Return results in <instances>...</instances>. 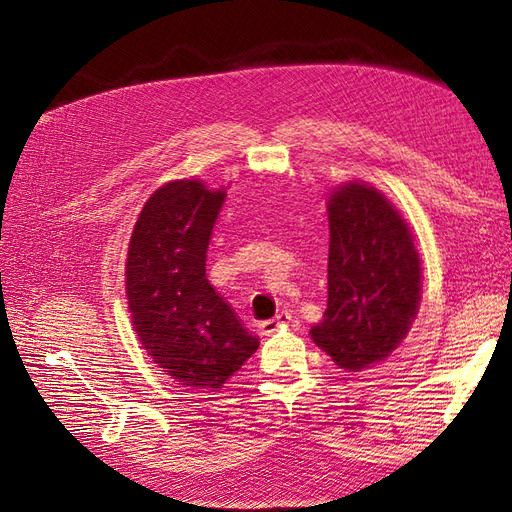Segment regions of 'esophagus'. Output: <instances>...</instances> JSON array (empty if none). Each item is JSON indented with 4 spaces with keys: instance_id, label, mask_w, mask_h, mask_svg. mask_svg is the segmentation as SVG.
I'll return each mask as SVG.
<instances>
[{
    "instance_id": "1",
    "label": "esophagus",
    "mask_w": 512,
    "mask_h": 512,
    "mask_svg": "<svg viewBox=\"0 0 512 512\" xmlns=\"http://www.w3.org/2000/svg\"><path fill=\"white\" fill-rule=\"evenodd\" d=\"M288 322H290V314H288V312H282V314H277V316L271 318V320L260 322V331H262V335H271V333H275L277 329L286 327Z\"/></svg>"
}]
</instances>
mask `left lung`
<instances>
[{
	"instance_id": "left-lung-1",
	"label": "left lung",
	"mask_w": 512,
	"mask_h": 512,
	"mask_svg": "<svg viewBox=\"0 0 512 512\" xmlns=\"http://www.w3.org/2000/svg\"><path fill=\"white\" fill-rule=\"evenodd\" d=\"M329 301L309 335L335 365L361 371L408 335L421 301V258L399 211L367 183L329 198Z\"/></svg>"
}]
</instances>
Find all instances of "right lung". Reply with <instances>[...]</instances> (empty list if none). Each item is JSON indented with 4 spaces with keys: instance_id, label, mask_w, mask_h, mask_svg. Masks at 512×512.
Masks as SVG:
<instances>
[{
    "instance_id": "obj_1",
    "label": "right lung",
    "mask_w": 512,
    "mask_h": 512,
    "mask_svg": "<svg viewBox=\"0 0 512 512\" xmlns=\"http://www.w3.org/2000/svg\"><path fill=\"white\" fill-rule=\"evenodd\" d=\"M224 190L179 179L151 194L138 215L126 262L132 327L168 376L218 391L258 348L205 275Z\"/></svg>"
}]
</instances>
